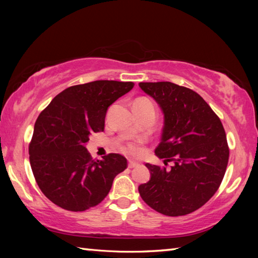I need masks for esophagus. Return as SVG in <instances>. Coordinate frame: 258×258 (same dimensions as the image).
I'll use <instances>...</instances> for the list:
<instances>
[{"instance_id":"obj_1","label":"esophagus","mask_w":258,"mask_h":258,"mask_svg":"<svg viewBox=\"0 0 258 258\" xmlns=\"http://www.w3.org/2000/svg\"><path fill=\"white\" fill-rule=\"evenodd\" d=\"M128 168H134V167H136V166H139V163H136V162H133V161H128Z\"/></svg>"}]
</instances>
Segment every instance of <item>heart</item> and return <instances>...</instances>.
I'll return each mask as SVG.
<instances>
[{"label":"heart","instance_id":"heart-1","mask_svg":"<svg viewBox=\"0 0 258 258\" xmlns=\"http://www.w3.org/2000/svg\"><path fill=\"white\" fill-rule=\"evenodd\" d=\"M146 98H139V100L136 101H145ZM125 152L127 153L128 155L131 156H140L142 153H143V149H142V146L138 142H131V143H127L124 147Z\"/></svg>","mask_w":258,"mask_h":258}]
</instances>
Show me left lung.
<instances>
[{"label":"left lung","instance_id":"left-lung-1","mask_svg":"<svg viewBox=\"0 0 258 258\" xmlns=\"http://www.w3.org/2000/svg\"><path fill=\"white\" fill-rule=\"evenodd\" d=\"M140 87L164 113L162 141L155 154L174 162L171 169L146 164L151 179L139 186L153 210L166 216L193 213L211 200L224 178L229 149L220 117L193 90L171 82Z\"/></svg>","mask_w":258,"mask_h":258}]
</instances>
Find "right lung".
Returning a JSON list of instances; mask_svg holds the SVG:
<instances>
[{"instance_id":"add662e5","label":"right lung","mask_w":258,"mask_h":258,"mask_svg":"<svg viewBox=\"0 0 258 258\" xmlns=\"http://www.w3.org/2000/svg\"><path fill=\"white\" fill-rule=\"evenodd\" d=\"M133 82L94 81L70 86L43 109L29 145L38 187L63 210L83 212L107 196L126 158L107 154L93 160L86 150L92 133L104 131L108 106L133 89Z\"/></svg>"}]
</instances>
